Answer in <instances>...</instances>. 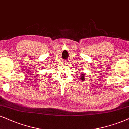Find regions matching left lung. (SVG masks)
I'll use <instances>...</instances> for the list:
<instances>
[{"label":"left lung","instance_id":"obj_1","mask_svg":"<svg viewBox=\"0 0 129 129\" xmlns=\"http://www.w3.org/2000/svg\"><path fill=\"white\" fill-rule=\"evenodd\" d=\"M85 74L84 73V74H81V77H80V79L82 81H84V80H85Z\"/></svg>","mask_w":129,"mask_h":129}]
</instances>
